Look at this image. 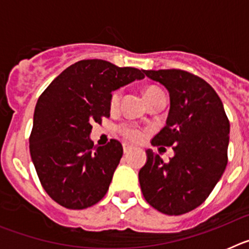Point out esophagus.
Returning <instances> with one entry per match:
<instances>
[{
	"label": "esophagus",
	"instance_id": "34e87169",
	"mask_svg": "<svg viewBox=\"0 0 249 249\" xmlns=\"http://www.w3.org/2000/svg\"><path fill=\"white\" fill-rule=\"evenodd\" d=\"M132 149H133V147H132L131 144L123 143V152H124V153H129V152H131Z\"/></svg>",
	"mask_w": 249,
	"mask_h": 249
}]
</instances>
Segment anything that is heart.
<instances>
[{
    "label": "heart",
    "instance_id": "heart-1",
    "mask_svg": "<svg viewBox=\"0 0 249 249\" xmlns=\"http://www.w3.org/2000/svg\"><path fill=\"white\" fill-rule=\"evenodd\" d=\"M155 92H160V89H153V87H151V89H147L146 92H144V96L147 97V96H149V94H152V93H155ZM121 97H122V91H121V89L114 91L111 96V107H117L118 103H120V101H121ZM121 133H122V135L124 136L126 138H128V140H131V141H135V142L141 141L142 138H143V132L141 131V129L136 128V127L127 126V124H124V126L121 127Z\"/></svg>",
    "mask_w": 249,
    "mask_h": 249
}]
</instances>
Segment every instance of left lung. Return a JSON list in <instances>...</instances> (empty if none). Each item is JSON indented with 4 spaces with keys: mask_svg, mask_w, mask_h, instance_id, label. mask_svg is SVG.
I'll list each match as a JSON object with an SVG mask.
<instances>
[{
    "mask_svg": "<svg viewBox=\"0 0 249 249\" xmlns=\"http://www.w3.org/2000/svg\"><path fill=\"white\" fill-rule=\"evenodd\" d=\"M169 93L166 126L153 146H173L169 162L147 149L140 169L141 190L153 208L179 215L201 206L227 166L230 121L218 94L204 80L182 70L144 71Z\"/></svg>",
    "mask_w": 249,
    "mask_h": 249,
    "instance_id": "1",
    "label": "left lung"
}]
</instances>
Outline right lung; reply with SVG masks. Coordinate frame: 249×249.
Wrapping results in <instances>:
<instances>
[{
    "instance_id": "add662e5",
    "label": "right lung",
    "mask_w": 249,
    "mask_h": 249,
    "mask_svg": "<svg viewBox=\"0 0 249 249\" xmlns=\"http://www.w3.org/2000/svg\"><path fill=\"white\" fill-rule=\"evenodd\" d=\"M142 78L144 70L83 59L66 68L39 96L30 153L41 184L57 203L83 210L105 197L123 148L117 140L94 146L92 123L109 117L112 92Z\"/></svg>"
}]
</instances>
